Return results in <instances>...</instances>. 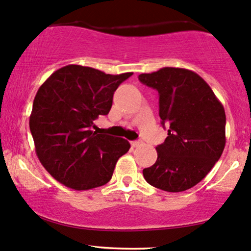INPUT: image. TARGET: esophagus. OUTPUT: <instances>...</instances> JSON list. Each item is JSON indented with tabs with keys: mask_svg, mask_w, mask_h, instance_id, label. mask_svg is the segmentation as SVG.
<instances>
[{
	"mask_svg": "<svg viewBox=\"0 0 251 251\" xmlns=\"http://www.w3.org/2000/svg\"><path fill=\"white\" fill-rule=\"evenodd\" d=\"M140 145H142V141H132L131 142L132 148H137V147H140Z\"/></svg>",
	"mask_w": 251,
	"mask_h": 251,
	"instance_id": "1",
	"label": "esophagus"
}]
</instances>
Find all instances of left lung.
<instances>
[{"label":"left lung","mask_w":251,"mask_h":251,"mask_svg":"<svg viewBox=\"0 0 251 251\" xmlns=\"http://www.w3.org/2000/svg\"><path fill=\"white\" fill-rule=\"evenodd\" d=\"M138 79L158 92L159 117L169 128L168 137L156 148V163L143 170L145 180L166 192L196 186L224 152V106L193 71L164 67Z\"/></svg>","instance_id":"1"}]
</instances>
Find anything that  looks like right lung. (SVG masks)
Segmentation results:
<instances>
[{
    "label": "right lung",
    "mask_w": 251,
    "mask_h": 251,
    "mask_svg": "<svg viewBox=\"0 0 251 251\" xmlns=\"http://www.w3.org/2000/svg\"><path fill=\"white\" fill-rule=\"evenodd\" d=\"M131 75L67 65L40 86L33 100L30 131L40 163L55 180L78 191L110 180L130 143L93 130L94 121L109 113L114 92Z\"/></svg>",
    "instance_id": "add662e5"
}]
</instances>
